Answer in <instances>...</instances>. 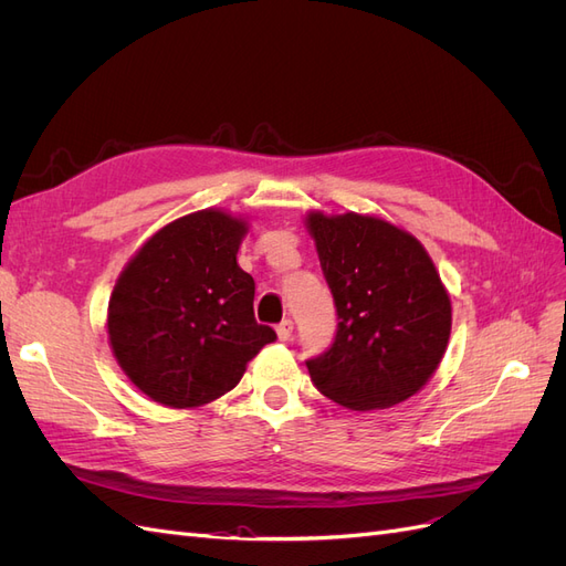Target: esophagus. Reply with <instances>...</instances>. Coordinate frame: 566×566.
I'll use <instances>...</instances> for the list:
<instances>
[{"label": "esophagus", "mask_w": 566, "mask_h": 566, "mask_svg": "<svg viewBox=\"0 0 566 566\" xmlns=\"http://www.w3.org/2000/svg\"><path fill=\"white\" fill-rule=\"evenodd\" d=\"M293 328H295V325H293V321H290V318H283L279 325H276V333H279V339H290V337H293Z\"/></svg>", "instance_id": "1"}]
</instances>
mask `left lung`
I'll list each match as a JSON object with an SVG mask.
<instances>
[{
  "label": "left lung",
  "instance_id": "left-lung-1",
  "mask_svg": "<svg viewBox=\"0 0 566 566\" xmlns=\"http://www.w3.org/2000/svg\"><path fill=\"white\" fill-rule=\"evenodd\" d=\"M337 306L331 349L310 358L323 397L352 410L418 394L451 335V297L416 235L370 214H306Z\"/></svg>",
  "mask_w": 566,
  "mask_h": 566
}]
</instances>
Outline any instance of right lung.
I'll return each mask as SVG.
<instances>
[{
	"instance_id": "1",
	"label": "right lung",
	"mask_w": 566,
	"mask_h": 566,
	"mask_svg": "<svg viewBox=\"0 0 566 566\" xmlns=\"http://www.w3.org/2000/svg\"><path fill=\"white\" fill-rule=\"evenodd\" d=\"M248 221L200 210L169 221L119 273L108 302V342L148 399L196 408L241 382L276 333L254 321V281L238 266Z\"/></svg>"
}]
</instances>
